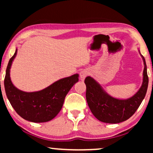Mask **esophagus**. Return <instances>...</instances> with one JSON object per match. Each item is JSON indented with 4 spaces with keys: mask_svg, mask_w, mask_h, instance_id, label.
Returning a JSON list of instances; mask_svg holds the SVG:
<instances>
[{
    "mask_svg": "<svg viewBox=\"0 0 153 153\" xmlns=\"http://www.w3.org/2000/svg\"><path fill=\"white\" fill-rule=\"evenodd\" d=\"M89 74H90V72L88 70H87V69H84V70L81 71L79 73L80 79H81V80H82V81H84L85 78L86 77V76H88Z\"/></svg>",
    "mask_w": 153,
    "mask_h": 153,
    "instance_id": "obj_1",
    "label": "esophagus"
}]
</instances>
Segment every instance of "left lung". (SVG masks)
Masks as SVG:
<instances>
[{"label":"left lung","mask_w":153,"mask_h":153,"mask_svg":"<svg viewBox=\"0 0 153 153\" xmlns=\"http://www.w3.org/2000/svg\"><path fill=\"white\" fill-rule=\"evenodd\" d=\"M138 51L144 66L143 80L140 89L132 97L125 99L113 97L92 77L88 76L85 79L88 105L94 117L102 122L118 123L126 121L134 115L144 98L148 88L149 77L145 59L140 50Z\"/></svg>","instance_id":"left-lung-1"}]
</instances>
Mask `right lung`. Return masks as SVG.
Returning a JSON list of instances; mask_svg holds the SVG:
<instances>
[{"mask_svg": "<svg viewBox=\"0 0 153 153\" xmlns=\"http://www.w3.org/2000/svg\"><path fill=\"white\" fill-rule=\"evenodd\" d=\"M17 53V48L7 67L4 85L7 98L18 115L25 120L34 123L52 120L60 112L67 93L78 82L79 74L59 79L40 91H22L14 86L10 77V69Z\"/></svg>", "mask_w": 153, "mask_h": 153, "instance_id": "1", "label": "right lung"}]
</instances>
